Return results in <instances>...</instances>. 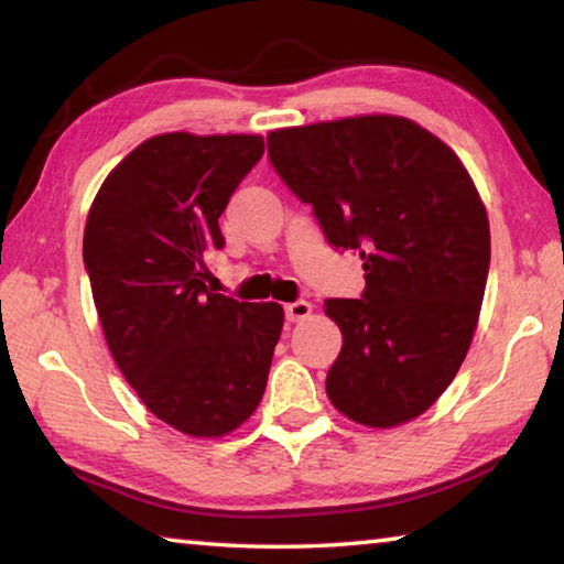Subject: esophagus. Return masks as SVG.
<instances>
[{"mask_svg":"<svg viewBox=\"0 0 564 564\" xmlns=\"http://www.w3.org/2000/svg\"><path fill=\"white\" fill-rule=\"evenodd\" d=\"M284 312H286V318H290V322H302V318H306V316L312 314V304L300 300V302L286 304Z\"/></svg>","mask_w":564,"mask_h":564,"instance_id":"34e87169","label":"esophagus"}]
</instances>
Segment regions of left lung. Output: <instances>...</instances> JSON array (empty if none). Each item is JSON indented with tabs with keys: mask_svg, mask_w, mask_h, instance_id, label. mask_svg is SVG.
I'll return each mask as SVG.
<instances>
[{
	"mask_svg": "<svg viewBox=\"0 0 564 564\" xmlns=\"http://www.w3.org/2000/svg\"><path fill=\"white\" fill-rule=\"evenodd\" d=\"M272 166L326 240L364 260L360 300H326L344 334L326 395L390 430L432 408L466 358L491 262L484 200L440 137L398 115L284 127Z\"/></svg>",
	"mask_w": 564,
	"mask_h": 564,
	"instance_id": "8db88e82",
	"label": "left lung"
}]
</instances>
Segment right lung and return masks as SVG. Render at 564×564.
<instances>
[{
	"label": "right lung",
	"mask_w": 564,
	"mask_h": 564,
	"mask_svg": "<svg viewBox=\"0 0 564 564\" xmlns=\"http://www.w3.org/2000/svg\"><path fill=\"white\" fill-rule=\"evenodd\" d=\"M260 134L166 132L127 154L95 196L83 260L117 368L159 420L216 440L258 410L284 312L206 286L218 218Z\"/></svg>",
	"instance_id": "1"
}]
</instances>
